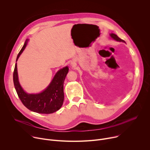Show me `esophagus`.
<instances>
[{
    "mask_svg": "<svg viewBox=\"0 0 150 150\" xmlns=\"http://www.w3.org/2000/svg\"><path fill=\"white\" fill-rule=\"evenodd\" d=\"M71 65H74V64L73 63H71Z\"/></svg>",
    "mask_w": 150,
    "mask_h": 150,
    "instance_id": "esophagus-1",
    "label": "esophagus"
}]
</instances>
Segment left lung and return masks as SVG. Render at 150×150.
<instances>
[{
    "label": "left lung",
    "mask_w": 150,
    "mask_h": 150,
    "mask_svg": "<svg viewBox=\"0 0 150 150\" xmlns=\"http://www.w3.org/2000/svg\"><path fill=\"white\" fill-rule=\"evenodd\" d=\"M110 36L111 37V38H112L113 40L117 41H119V42H125V41L124 40H123L122 39L120 38L117 35H116L115 34H113V33H111L110 34Z\"/></svg>",
    "instance_id": "8db88e82"
}]
</instances>
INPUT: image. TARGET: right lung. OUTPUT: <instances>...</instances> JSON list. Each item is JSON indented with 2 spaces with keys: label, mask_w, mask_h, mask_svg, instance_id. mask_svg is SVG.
Segmentation results:
<instances>
[{
  "label": "right lung",
  "mask_w": 150,
  "mask_h": 150,
  "mask_svg": "<svg viewBox=\"0 0 150 150\" xmlns=\"http://www.w3.org/2000/svg\"><path fill=\"white\" fill-rule=\"evenodd\" d=\"M28 40L19 52L16 62L27 45ZM69 68L64 67L59 70L47 87L38 94H28L21 87L18 79L17 64L13 71V80L17 94L23 104L31 111L42 114L53 113L60 109L64 100L63 83Z\"/></svg>",
  "instance_id": "add662e5"
}]
</instances>
